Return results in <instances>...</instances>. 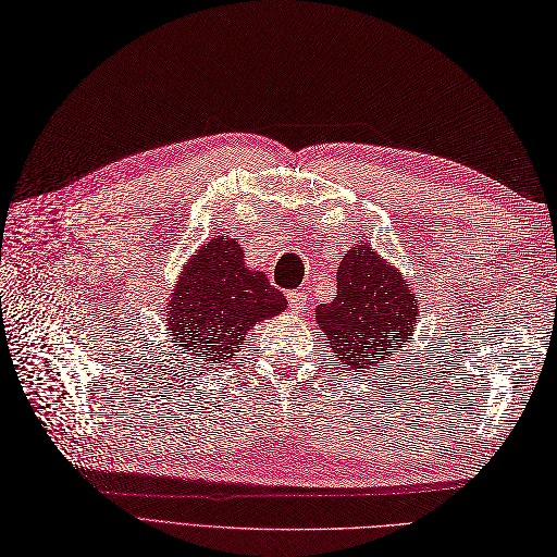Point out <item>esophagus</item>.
Wrapping results in <instances>:
<instances>
[{"label": "esophagus", "instance_id": "esophagus-1", "mask_svg": "<svg viewBox=\"0 0 557 557\" xmlns=\"http://www.w3.org/2000/svg\"><path fill=\"white\" fill-rule=\"evenodd\" d=\"M286 300H289V308H292L296 314H302L305 310H308V294H305V292H292V294H286Z\"/></svg>", "mask_w": 557, "mask_h": 557}]
</instances>
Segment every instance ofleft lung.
<instances>
[{
    "label": "left lung",
    "mask_w": 557,
    "mask_h": 557,
    "mask_svg": "<svg viewBox=\"0 0 557 557\" xmlns=\"http://www.w3.org/2000/svg\"><path fill=\"white\" fill-rule=\"evenodd\" d=\"M419 317L411 284L368 243L354 245L339 261L337 296L314 310L337 361L356 374L388 363L411 343Z\"/></svg>",
    "instance_id": "obj_1"
}]
</instances>
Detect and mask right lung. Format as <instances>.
Instances as JSON below:
<instances>
[{
	"mask_svg": "<svg viewBox=\"0 0 557 557\" xmlns=\"http://www.w3.org/2000/svg\"><path fill=\"white\" fill-rule=\"evenodd\" d=\"M284 310V294L261 271H249L238 238L214 236L185 261L164 314L185 354L224 363L249 329Z\"/></svg>",
	"mask_w": 557,
	"mask_h": 557,
	"instance_id": "1",
	"label": "right lung"
}]
</instances>
